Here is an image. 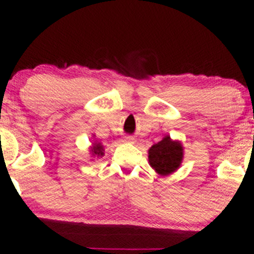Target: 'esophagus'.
Masks as SVG:
<instances>
[{"label": "esophagus", "instance_id": "esophagus-1", "mask_svg": "<svg viewBox=\"0 0 254 254\" xmlns=\"http://www.w3.org/2000/svg\"><path fill=\"white\" fill-rule=\"evenodd\" d=\"M124 141L125 142H134V137H132V136H127V137H124Z\"/></svg>", "mask_w": 254, "mask_h": 254}]
</instances>
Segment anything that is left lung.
<instances>
[{
	"mask_svg": "<svg viewBox=\"0 0 254 254\" xmlns=\"http://www.w3.org/2000/svg\"><path fill=\"white\" fill-rule=\"evenodd\" d=\"M183 160V146L179 141H173L165 136L148 150L150 166L161 176H168L176 172Z\"/></svg>",
	"mask_w": 254,
	"mask_h": 254,
	"instance_id": "obj_1",
	"label": "left lung"
}]
</instances>
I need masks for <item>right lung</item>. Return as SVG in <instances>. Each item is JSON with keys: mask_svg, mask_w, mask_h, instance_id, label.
I'll list each match as a JSON object with an SVG mask.
<instances>
[{"mask_svg": "<svg viewBox=\"0 0 254 254\" xmlns=\"http://www.w3.org/2000/svg\"><path fill=\"white\" fill-rule=\"evenodd\" d=\"M104 148L103 146H102L101 142H94L93 146L91 147V152H92V156H94V157H102V156L104 155Z\"/></svg>", "mask_w": 254, "mask_h": 254, "instance_id": "1", "label": "right lung"}]
</instances>
